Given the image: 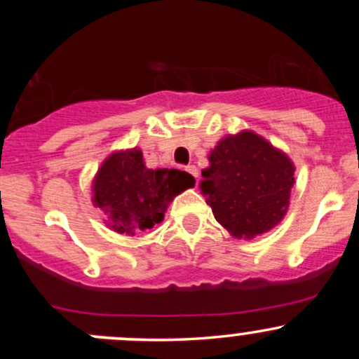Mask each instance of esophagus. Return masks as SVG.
I'll use <instances>...</instances> for the list:
<instances>
[{
    "instance_id": "34e87169",
    "label": "esophagus",
    "mask_w": 359,
    "mask_h": 359,
    "mask_svg": "<svg viewBox=\"0 0 359 359\" xmlns=\"http://www.w3.org/2000/svg\"><path fill=\"white\" fill-rule=\"evenodd\" d=\"M186 170H187V172L191 173V175L194 177V179L198 180V175H200V172H198V168H196V166H194V165H189V166H187Z\"/></svg>"
}]
</instances>
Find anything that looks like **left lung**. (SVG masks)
<instances>
[{
	"label": "left lung",
	"instance_id": "8db88e82",
	"mask_svg": "<svg viewBox=\"0 0 359 359\" xmlns=\"http://www.w3.org/2000/svg\"><path fill=\"white\" fill-rule=\"evenodd\" d=\"M201 170V194L234 238L264 234L283 220L295 184L292 159L264 137L243 130L220 140Z\"/></svg>",
	"mask_w": 359,
	"mask_h": 359
}]
</instances>
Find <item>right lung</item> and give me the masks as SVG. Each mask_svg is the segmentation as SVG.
Returning <instances> with one entry per match:
<instances>
[{
	"mask_svg": "<svg viewBox=\"0 0 359 359\" xmlns=\"http://www.w3.org/2000/svg\"><path fill=\"white\" fill-rule=\"evenodd\" d=\"M194 186V177L180 170L147 168L142 151H116L104 159L92 184L99 206L112 231L135 236L165 219L168 203Z\"/></svg>",
	"mask_w": 359,
	"mask_h": 359,
	"instance_id": "add662e5",
	"label": "right lung"
}]
</instances>
